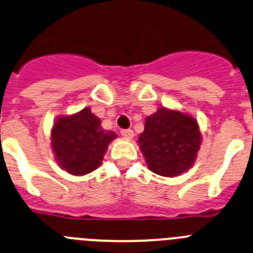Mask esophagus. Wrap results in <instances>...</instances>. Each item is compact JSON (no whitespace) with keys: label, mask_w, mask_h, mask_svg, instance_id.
<instances>
[{"label":"esophagus","mask_w":253,"mask_h":253,"mask_svg":"<svg viewBox=\"0 0 253 253\" xmlns=\"http://www.w3.org/2000/svg\"><path fill=\"white\" fill-rule=\"evenodd\" d=\"M121 135L124 136L125 138H128V140H131L132 137H133V131L132 129H121Z\"/></svg>","instance_id":"1"}]
</instances>
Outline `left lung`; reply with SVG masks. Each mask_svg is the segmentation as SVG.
Returning <instances> with one entry per match:
<instances>
[{"mask_svg": "<svg viewBox=\"0 0 253 253\" xmlns=\"http://www.w3.org/2000/svg\"><path fill=\"white\" fill-rule=\"evenodd\" d=\"M137 142L152 172L176 176L195 161L200 146L199 127L190 116L159 108L146 118Z\"/></svg>", "mask_w": 253, "mask_h": 253, "instance_id": "obj_1", "label": "left lung"}]
</instances>
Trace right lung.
Returning <instances> with one entry per match:
<instances>
[{
	"mask_svg": "<svg viewBox=\"0 0 253 253\" xmlns=\"http://www.w3.org/2000/svg\"><path fill=\"white\" fill-rule=\"evenodd\" d=\"M116 136L113 131L102 128L99 118L89 108H84L77 115L60 117L54 124L51 147L61 169L73 175H84L101 165Z\"/></svg>",
	"mask_w": 253,
	"mask_h": 253,
	"instance_id": "right-lung-1",
	"label": "right lung"
}]
</instances>
